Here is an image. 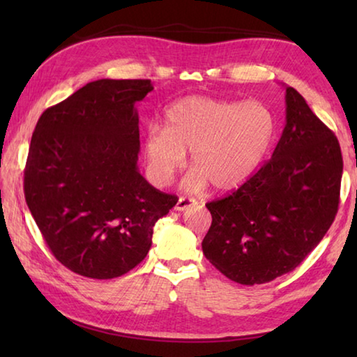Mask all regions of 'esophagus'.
I'll use <instances>...</instances> for the list:
<instances>
[{
    "label": "esophagus",
    "mask_w": 357,
    "mask_h": 357,
    "mask_svg": "<svg viewBox=\"0 0 357 357\" xmlns=\"http://www.w3.org/2000/svg\"><path fill=\"white\" fill-rule=\"evenodd\" d=\"M192 204H195V200H192V198H185V197H179L176 204H174V209L185 211L187 208H190Z\"/></svg>",
    "instance_id": "obj_1"
}]
</instances>
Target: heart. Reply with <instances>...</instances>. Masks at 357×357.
<instances>
[{"label":"heart","instance_id":"1","mask_svg":"<svg viewBox=\"0 0 357 357\" xmlns=\"http://www.w3.org/2000/svg\"><path fill=\"white\" fill-rule=\"evenodd\" d=\"M275 128L273 110L261 100L189 96L167 108L164 129L144 132V167L154 184L165 185L190 151L187 189L202 190L208 183L220 192L238 189L268 154Z\"/></svg>","mask_w":357,"mask_h":357}]
</instances>
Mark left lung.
Segmentation results:
<instances>
[{
    "mask_svg": "<svg viewBox=\"0 0 357 357\" xmlns=\"http://www.w3.org/2000/svg\"><path fill=\"white\" fill-rule=\"evenodd\" d=\"M271 160L238 190L206 204L213 223L202 247L241 285H259L304 261L328 233L340 197V144L294 88Z\"/></svg>",
    "mask_w": 357,
    "mask_h": 357,
    "instance_id": "obj_1",
    "label": "left lung"
}]
</instances>
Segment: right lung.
<instances>
[{
    "mask_svg": "<svg viewBox=\"0 0 357 357\" xmlns=\"http://www.w3.org/2000/svg\"><path fill=\"white\" fill-rule=\"evenodd\" d=\"M151 80L102 78L40 114L29 144L25 198L48 249L89 279H114L143 261L154 223L178 198L140 170L135 104Z\"/></svg>",
    "mask_w": 357,
    "mask_h": 357,
    "instance_id": "right-lung-1",
    "label": "right lung"
}]
</instances>
